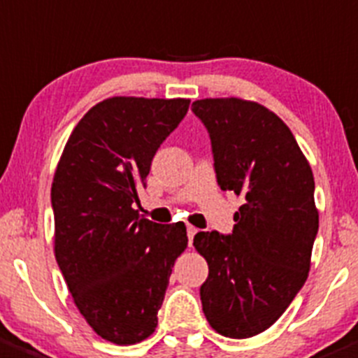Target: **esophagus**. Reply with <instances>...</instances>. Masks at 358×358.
I'll return each mask as SVG.
<instances>
[{"label":"esophagus","instance_id":"1","mask_svg":"<svg viewBox=\"0 0 358 358\" xmlns=\"http://www.w3.org/2000/svg\"><path fill=\"white\" fill-rule=\"evenodd\" d=\"M199 229H196L194 226H187V236H189V245H192V242H194V236L198 235Z\"/></svg>","mask_w":358,"mask_h":358}]
</instances>
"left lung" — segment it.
I'll list each match as a JSON object with an SVG mask.
<instances>
[{
  "mask_svg": "<svg viewBox=\"0 0 358 358\" xmlns=\"http://www.w3.org/2000/svg\"><path fill=\"white\" fill-rule=\"evenodd\" d=\"M192 111L208 129L220 189L242 198L231 235L194 236L208 263L203 313L220 336L247 339L280 318L309 275L315 176L288 125L262 103L201 99Z\"/></svg>",
  "mask_w": 358,
  "mask_h": 358,
  "instance_id": "left-lung-1",
  "label": "left lung"
}]
</instances>
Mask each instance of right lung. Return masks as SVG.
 <instances>
[{
	"label": "right lung",
	"instance_id": "right-lung-1",
	"mask_svg": "<svg viewBox=\"0 0 358 358\" xmlns=\"http://www.w3.org/2000/svg\"><path fill=\"white\" fill-rule=\"evenodd\" d=\"M189 99L111 96L70 134L51 187L55 256L93 332L136 345L155 332L176 258L187 249L183 222L139 217V189Z\"/></svg>",
	"mask_w": 358,
	"mask_h": 358
}]
</instances>
